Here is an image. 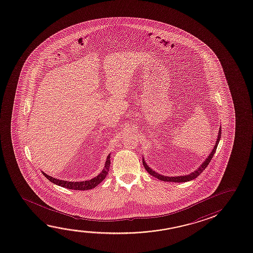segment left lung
I'll list each match as a JSON object with an SVG mask.
<instances>
[{
	"mask_svg": "<svg viewBox=\"0 0 253 253\" xmlns=\"http://www.w3.org/2000/svg\"><path fill=\"white\" fill-rule=\"evenodd\" d=\"M221 134H222V130H221V128H220L219 131H218L217 140H216V143L214 144V149L212 150V152H210V155L207 158L205 161H204L195 171L191 172L189 174L183 175V176H175V177H168V176L161 175L160 174V173H158V172H156L155 171H153L152 168H150L148 167L147 164L145 163L144 159H143V165H144L145 170H146L150 174L152 175L153 177H155V178L160 179V180L168 181V182H187V181H190L192 179L197 178L199 175L201 174L202 171L205 170V168L208 167V165L210 164V160H212L214 152L216 151V148H217L218 144H219V141H220V138H221Z\"/></svg>",
	"mask_w": 253,
	"mask_h": 253,
	"instance_id": "obj_1",
	"label": "left lung"
}]
</instances>
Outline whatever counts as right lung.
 <instances>
[{
	"mask_svg": "<svg viewBox=\"0 0 253 253\" xmlns=\"http://www.w3.org/2000/svg\"><path fill=\"white\" fill-rule=\"evenodd\" d=\"M110 154L107 157V160H106L105 167L103 168V170L101 171L100 174L97 175L96 177H94L93 179H89V180H85V181H66V180H62V179H55L51 176L47 175L42 171V173L44 175V177L46 179H49L51 182L54 183L58 186L60 187H66L68 189H74V190H89L92 189L93 187L98 186L100 183L105 179L106 176L109 172V167H110Z\"/></svg>",
	"mask_w": 253,
	"mask_h": 253,
	"instance_id": "right-lung-1",
	"label": "right lung"
}]
</instances>
